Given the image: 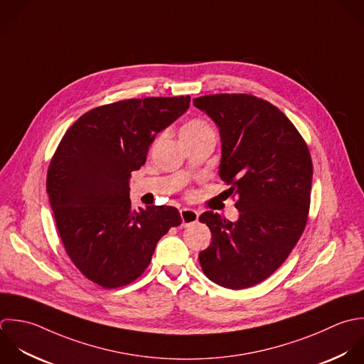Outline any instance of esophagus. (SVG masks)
I'll return each instance as SVG.
<instances>
[{
    "mask_svg": "<svg viewBox=\"0 0 364 364\" xmlns=\"http://www.w3.org/2000/svg\"><path fill=\"white\" fill-rule=\"evenodd\" d=\"M180 214H181L183 225H191V224L197 223V220H198V213L191 208H183L180 211Z\"/></svg>",
    "mask_w": 364,
    "mask_h": 364,
    "instance_id": "1",
    "label": "esophagus"
}]
</instances>
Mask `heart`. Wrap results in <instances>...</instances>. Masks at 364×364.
Returning <instances> with one entry per match:
<instances>
[{"mask_svg":"<svg viewBox=\"0 0 364 364\" xmlns=\"http://www.w3.org/2000/svg\"><path fill=\"white\" fill-rule=\"evenodd\" d=\"M208 130H213L211 126L201 120V119H191L188 122H186L181 127V139H190V137H194V136H198L204 132H208Z\"/></svg>","mask_w":364,"mask_h":364,"instance_id":"heart-1","label":"heart"}]
</instances>
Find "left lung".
<instances>
[{"instance_id": "left-lung-1", "label": "left lung", "mask_w": 364, "mask_h": 364, "mask_svg": "<svg viewBox=\"0 0 364 364\" xmlns=\"http://www.w3.org/2000/svg\"><path fill=\"white\" fill-rule=\"evenodd\" d=\"M220 127V177L237 198V223L207 211L213 234L198 255L205 277L228 289L269 278L299 241L309 215L314 166L306 141L272 103L247 93L196 97Z\"/></svg>"}]
</instances>
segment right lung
I'll return each mask as SVG.
<instances>
[{
	"label": "right lung",
	"instance_id": "add662e5",
	"mask_svg": "<svg viewBox=\"0 0 364 364\" xmlns=\"http://www.w3.org/2000/svg\"><path fill=\"white\" fill-rule=\"evenodd\" d=\"M190 96L124 99L82 114L63 134L46 193L63 248L93 284L114 289L150 265L159 240L181 224L177 208H133L130 173L146 163L156 134L180 117Z\"/></svg>",
	"mask_w": 364,
	"mask_h": 364
}]
</instances>
